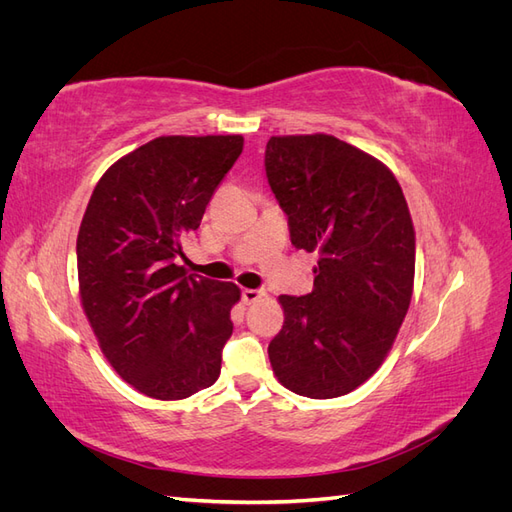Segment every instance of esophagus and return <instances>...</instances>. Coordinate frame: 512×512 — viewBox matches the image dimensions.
Instances as JSON below:
<instances>
[{
  "label": "esophagus",
  "instance_id": "obj_1",
  "mask_svg": "<svg viewBox=\"0 0 512 512\" xmlns=\"http://www.w3.org/2000/svg\"><path fill=\"white\" fill-rule=\"evenodd\" d=\"M241 297H243V303H245V305H252V303H256V301H260L262 297H265V290L245 288V290L241 292Z\"/></svg>",
  "mask_w": 512,
  "mask_h": 512
}]
</instances>
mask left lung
<instances>
[{"mask_svg":"<svg viewBox=\"0 0 512 512\" xmlns=\"http://www.w3.org/2000/svg\"><path fill=\"white\" fill-rule=\"evenodd\" d=\"M265 166L292 245L318 254L314 290L277 299L273 374L297 395L342 397L376 374L408 314V203L389 166L331 134L271 136Z\"/></svg>","mask_w":512,"mask_h":512,"instance_id":"8db88e82","label":"left lung"}]
</instances>
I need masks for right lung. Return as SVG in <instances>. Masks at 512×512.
Here are the masks:
<instances>
[{"label": "right lung", "mask_w": 512, "mask_h": 512, "mask_svg": "<svg viewBox=\"0 0 512 512\" xmlns=\"http://www.w3.org/2000/svg\"><path fill=\"white\" fill-rule=\"evenodd\" d=\"M241 151V134L158 136L108 166L89 198L81 303L106 361L147 397L185 399L220 376L241 290L188 275L177 256Z\"/></svg>", "instance_id": "right-lung-1"}]
</instances>
